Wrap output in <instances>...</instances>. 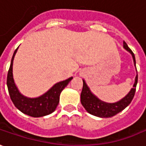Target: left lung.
Masks as SVG:
<instances>
[{
  "label": "left lung",
  "instance_id": "8db88e82",
  "mask_svg": "<svg viewBox=\"0 0 146 146\" xmlns=\"http://www.w3.org/2000/svg\"><path fill=\"white\" fill-rule=\"evenodd\" d=\"M123 44H124L123 46L124 48L132 54L134 65L136 66L134 54L130 50V48L128 46V45L125 41ZM83 82H84V84H83V89H82V92L80 96L82 105L84 107L86 111L89 112L90 114L93 116H99V117L108 118V117H112L115 116L117 113L121 112L131 103L134 96L135 92H136V87L137 84V75L135 78L133 88L130 90L129 92L127 94L124 98L116 103H106L99 100L95 95L92 93V92L90 91L88 85L86 84L84 80H83Z\"/></svg>",
  "mask_w": 146,
  "mask_h": 146
}]
</instances>
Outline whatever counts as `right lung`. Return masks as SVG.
<instances>
[{"label":"right lung","instance_id":"obj_1","mask_svg":"<svg viewBox=\"0 0 146 146\" xmlns=\"http://www.w3.org/2000/svg\"><path fill=\"white\" fill-rule=\"evenodd\" d=\"M17 48L12 57L10 66L7 75V87L12 101L15 107L21 112L33 117H40L52 113L57 108L59 102V96L61 92L66 87L73 78L71 77L66 80L57 83L47 92L37 98H28L20 93L13 80V63L16 54Z\"/></svg>","mask_w":146,"mask_h":146}]
</instances>
